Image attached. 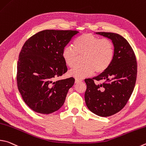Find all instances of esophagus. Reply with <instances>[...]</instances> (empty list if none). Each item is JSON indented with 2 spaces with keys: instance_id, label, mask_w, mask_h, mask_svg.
Returning <instances> with one entry per match:
<instances>
[{
  "instance_id": "1",
  "label": "esophagus",
  "mask_w": 146,
  "mask_h": 146,
  "mask_svg": "<svg viewBox=\"0 0 146 146\" xmlns=\"http://www.w3.org/2000/svg\"><path fill=\"white\" fill-rule=\"evenodd\" d=\"M82 81V79H75V83L77 84V83H79V82H81Z\"/></svg>"
}]
</instances>
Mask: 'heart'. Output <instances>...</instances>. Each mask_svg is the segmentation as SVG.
I'll return each mask as SVG.
<instances>
[{"instance_id": "obj_1", "label": "heart", "mask_w": 146, "mask_h": 146, "mask_svg": "<svg viewBox=\"0 0 146 146\" xmlns=\"http://www.w3.org/2000/svg\"><path fill=\"white\" fill-rule=\"evenodd\" d=\"M73 47L67 46L63 50L62 57L65 64L72 68L77 63L79 56H83L84 64L76 66L69 75L76 79L91 76L95 71L104 72L112 64L114 58L115 48L109 39H101L92 34H84L74 40Z\"/></svg>"}]
</instances>
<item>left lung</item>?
<instances>
[{
	"instance_id": "8db88e82",
	"label": "left lung",
	"mask_w": 146,
	"mask_h": 146,
	"mask_svg": "<svg viewBox=\"0 0 146 146\" xmlns=\"http://www.w3.org/2000/svg\"><path fill=\"white\" fill-rule=\"evenodd\" d=\"M96 34L112 41L114 58L104 72L96 77L85 79V101L92 112L108 117L123 109L130 98L137 80V63L133 49L123 36L105 32Z\"/></svg>"
}]
</instances>
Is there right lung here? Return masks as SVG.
Here are the masks:
<instances>
[{
	"label": "right lung",
	"instance_id": "right-lung-1",
	"mask_svg": "<svg viewBox=\"0 0 146 146\" xmlns=\"http://www.w3.org/2000/svg\"><path fill=\"white\" fill-rule=\"evenodd\" d=\"M76 31L44 30L28 39L22 48L17 64L18 89L34 112L49 114L64 104L75 78L54 81L68 71L62 53Z\"/></svg>",
	"mask_w": 146,
	"mask_h": 146
}]
</instances>
